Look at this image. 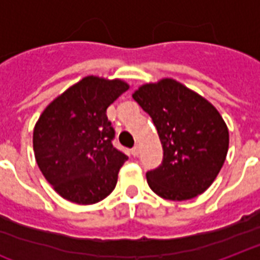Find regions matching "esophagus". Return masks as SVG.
<instances>
[{
  "mask_svg": "<svg viewBox=\"0 0 260 260\" xmlns=\"http://www.w3.org/2000/svg\"><path fill=\"white\" fill-rule=\"evenodd\" d=\"M131 152H132V155L134 156H138L139 154H140V147H139V146H135V147L131 150Z\"/></svg>",
  "mask_w": 260,
  "mask_h": 260,
  "instance_id": "esophagus-1",
  "label": "esophagus"
}]
</instances>
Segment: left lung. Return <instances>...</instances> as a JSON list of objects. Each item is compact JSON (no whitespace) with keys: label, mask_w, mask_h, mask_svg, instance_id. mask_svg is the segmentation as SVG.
<instances>
[{"label":"left lung","mask_w":260,"mask_h":260,"mask_svg":"<svg viewBox=\"0 0 260 260\" xmlns=\"http://www.w3.org/2000/svg\"><path fill=\"white\" fill-rule=\"evenodd\" d=\"M132 96L151 117L164 150L161 165L146 174L150 188L178 202L203 193L229 147L226 124L217 109L172 79L142 86Z\"/></svg>","instance_id":"1"}]
</instances>
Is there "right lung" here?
Here are the masks:
<instances>
[{"instance_id": "obj_1", "label": "right lung", "mask_w": 260, "mask_h": 260, "mask_svg": "<svg viewBox=\"0 0 260 260\" xmlns=\"http://www.w3.org/2000/svg\"><path fill=\"white\" fill-rule=\"evenodd\" d=\"M128 84L87 76L51 102L34 129L39 169L64 199L98 203L114 189L128 156L113 146L106 110Z\"/></svg>"}]
</instances>
